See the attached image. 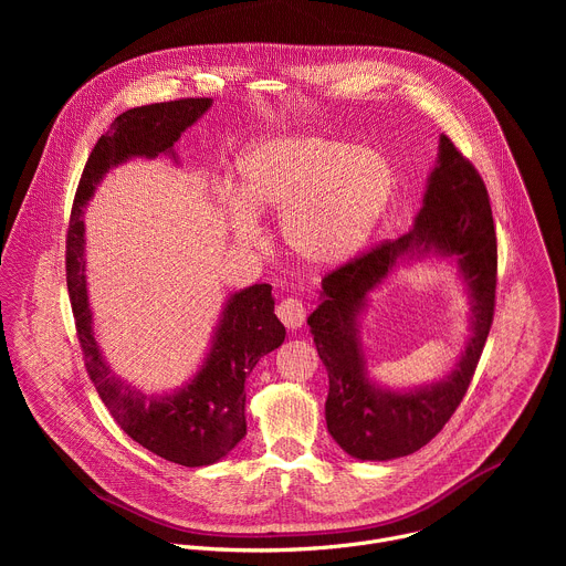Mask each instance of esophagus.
Wrapping results in <instances>:
<instances>
[{
	"mask_svg": "<svg viewBox=\"0 0 566 566\" xmlns=\"http://www.w3.org/2000/svg\"><path fill=\"white\" fill-rule=\"evenodd\" d=\"M277 317L284 322L286 329L295 332V329H300L304 325L306 306L300 300H295V297H286V300H282L277 304Z\"/></svg>",
	"mask_w": 566,
	"mask_h": 566,
	"instance_id": "obj_1",
	"label": "esophagus"
}]
</instances>
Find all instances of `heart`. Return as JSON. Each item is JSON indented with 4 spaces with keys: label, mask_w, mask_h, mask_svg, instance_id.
I'll use <instances>...</instances> for the list:
<instances>
[{
    "label": "heart",
    "mask_w": 566,
    "mask_h": 566,
    "mask_svg": "<svg viewBox=\"0 0 566 566\" xmlns=\"http://www.w3.org/2000/svg\"><path fill=\"white\" fill-rule=\"evenodd\" d=\"M396 188L389 160L319 134H284L251 143L234 160V197L221 199L232 234L253 244L255 214L282 212L286 249L306 266L352 262L382 221Z\"/></svg>",
    "instance_id": "1"
}]
</instances>
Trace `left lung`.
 Instances as JSON below:
<instances>
[{"mask_svg": "<svg viewBox=\"0 0 566 566\" xmlns=\"http://www.w3.org/2000/svg\"><path fill=\"white\" fill-rule=\"evenodd\" d=\"M452 259L471 295V338L455 369L415 390H389L366 374L359 313L368 293L402 261ZM497 286V239L489 190L468 158L441 134L437 166L410 232L354 258L322 280L308 315L319 360L329 374L325 417L336 443L360 461L408 457L432 441L472 380L486 345Z\"/></svg>", "mask_w": 566, "mask_h": 566, "instance_id": "8db88e82", "label": "left lung"}]
</instances>
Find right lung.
I'll list each match as a JSON object with an SVG mask.
<instances>
[{
  "label": "right lung",
  "mask_w": 566,
  "mask_h": 566,
  "mask_svg": "<svg viewBox=\"0 0 566 566\" xmlns=\"http://www.w3.org/2000/svg\"><path fill=\"white\" fill-rule=\"evenodd\" d=\"M210 105V98H184L123 112L87 158L66 232V286L77 340L103 402L127 437L166 461L188 468L217 463L247 437V376L286 336L273 311L271 284H253L232 293L199 371L175 391L147 396L112 371L96 343L85 275L83 217L112 168L127 164L129 158H156L160 154L177 160L175 143Z\"/></svg>",
  "instance_id": "add662e5"
}]
</instances>
